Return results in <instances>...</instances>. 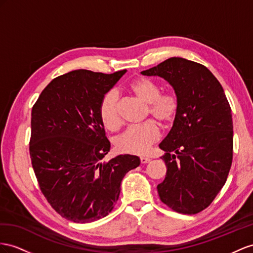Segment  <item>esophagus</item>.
I'll return each instance as SVG.
<instances>
[{
	"label": "esophagus",
	"mask_w": 253,
	"mask_h": 253,
	"mask_svg": "<svg viewBox=\"0 0 253 253\" xmlns=\"http://www.w3.org/2000/svg\"><path fill=\"white\" fill-rule=\"evenodd\" d=\"M150 158H147V157H140V161H141V164H147V163H150Z\"/></svg>",
	"instance_id": "34e87169"
}]
</instances>
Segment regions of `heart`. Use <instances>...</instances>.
<instances>
[{
  "label": "heart",
  "instance_id": "b5f03b06",
  "mask_svg": "<svg viewBox=\"0 0 253 253\" xmlns=\"http://www.w3.org/2000/svg\"><path fill=\"white\" fill-rule=\"evenodd\" d=\"M131 92L147 105L146 115H151L160 124L169 125L178 112V100L173 93H160V88L147 78H138L130 85ZM99 118L109 130H114L121 124L118 107V94L111 89L102 96L99 105ZM160 129L154 121H147L138 126L128 127L115 138L116 150L125 154L143 155L151 145L159 140Z\"/></svg>",
  "mask_w": 253,
  "mask_h": 253
}]
</instances>
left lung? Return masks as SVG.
Masks as SVG:
<instances>
[{"label": "left lung", "mask_w": 253, "mask_h": 253, "mask_svg": "<svg viewBox=\"0 0 253 253\" xmlns=\"http://www.w3.org/2000/svg\"><path fill=\"white\" fill-rule=\"evenodd\" d=\"M170 83L178 100L173 126L159 144L166 178L161 202L180 213L205 210L228 178L233 159V122L221 84L204 65L170 57L141 73Z\"/></svg>", "instance_id": "1"}]
</instances>
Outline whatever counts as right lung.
Wrapping results in <instances>:
<instances>
[{
	"label": "right lung",
	"instance_id": "add662e5",
	"mask_svg": "<svg viewBox=\"0 0 253 253\" xmlns=\"http://www.w3.org/2000/svg\"><path fill=\"white\" fill-rule=\"evenodd\" d=\"M126 71L73 70L51 81L32 108V167L44 198L70 221L88 223L109 215L122 179L140 165L132 155L102 163L110 142L99 105Z\"/></svg>",
	"mask_w": 253,
	"mask_h": 253
}]
</instances>
